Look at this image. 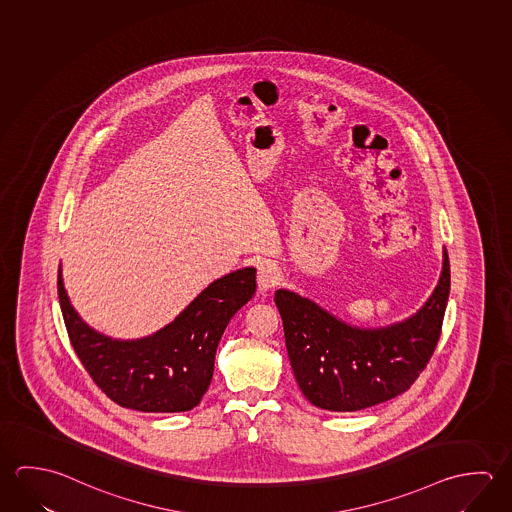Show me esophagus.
<instances>
[{"label": "esophagus", "mask_w": 512, "mask_h": 512, "mask_svg": "<svg viewBox=\"0 0 512 512\" xmlns=\"http://www.w3.org/2000/svg\"><path fill=\"white\" fill-rule=\"evenodd\" d=\"M257 282L262 291H268L280 282V271L273 260L262 259L257 262Z\"/></svg>", "instance_id": "esophagus-1"}]
</instances>
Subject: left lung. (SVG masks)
Returning <instances> with one entry per match:
<instances>
[{"label":"left lung","mask_w":512,"mask_h":512,"mask_svg":"<svg viewBox=\"0 0 512 512\" xmlns=\"http://www.w3.org/2000/svg\"><path fill=\"white\" fill-rule=\"evenodd\" d=\"M449 259L430 300L412 318L381 329L350 327L320 305L278 289L287 354L302 394L329 412H356L415 383L439 343L449 296Z\"/></svg>","instance_id":"left-lung-1"}]
</instances>
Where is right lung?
Listing matches in <instances>:
<instances>
[{"mask_svg": "<svg viewBox=\"0 0 512 512\" xmlns=\"http://www.w3.org/2000/svg\"><path fill=\"white\" fill-rule=\"evenodd\" d=\"M255 287V268L237 269L214 280L162 331L118 341L82 322L64 291L61 268L57 277L66 331L82 367L113 403L149 413L198 406L212 381L217 343Z\"/></svg>", "mask_w": 512, "mask_h": 512, "instance_id": "right-lung-1", "label": "right lung"}]
</instances>
